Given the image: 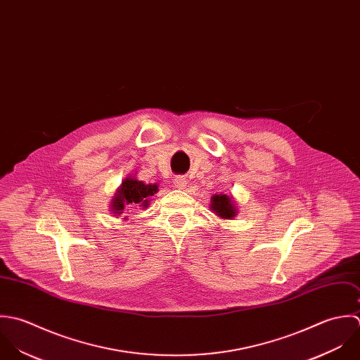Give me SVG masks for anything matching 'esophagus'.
I'll use <instances>...</instances> for the list:
<instances>
[{
	"mask_svg": "<svg viewBox=\"0 0 360 360\" xmlns=\"http://www.w3.org/2000/svg\"><path fill=\"white\" fill-rule=\"evenodd\" d=\"M186 184H188V181H186V178L185 176H175L174 178V186L176 188V189H185L186 188Z\"/></svg>",
	"mask_w": 360,
	"mask_h": 360,
	"instance_id": "esophagus-1",
	"label": "esophagus"
}]
</instances>
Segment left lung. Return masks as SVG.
Returning a JSON list of instances; mask_svg holds the SVG:
<instances>
[{"mask_svg":"<svg viewBox=\"0 0 360 360\" xmlns=\"http://www.w3.org/2000/svg\"><path fill=\"white\" fill-rule=\"evenodd\" d=\"M210 209L216 216L224 218V219H232L238 216L236 202L233 200L232 196H228L224 193L212 196Z\"/></svg>","mask_w":360,"mask_h":360,"instance_id":"left-lung-1","label":"left lung"}]
</instances>
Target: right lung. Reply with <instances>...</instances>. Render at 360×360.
Segmentation results:
<instances>
[{
	"label": "right lung",
	"mask_w": 360,
	"mask_h": 360,
	"mask_svg": "<svg viewBox=\"0 0 360 360\" xmlns=\"http://www.w3.org/2000/svg\"><path fill=\"white\" fill-rule=\"evenodd\" d=\"M157 192V184H144L143 181L136 179L135 175H128L112 196L110 202V212L114 217L120 218L125 210H132L134 207L147 209L151 200L150 198ZM124 219H128V217H124Z\"/></svg>",
	"instance_id": "obj_1"
}]
</instances>
